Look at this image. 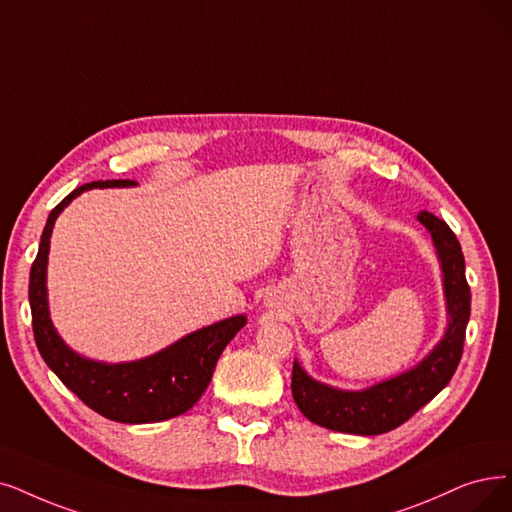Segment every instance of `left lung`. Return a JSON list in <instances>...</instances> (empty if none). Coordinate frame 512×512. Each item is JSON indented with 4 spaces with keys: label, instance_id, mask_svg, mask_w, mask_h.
<instances>
[{
    "label": "left lung",
    "instance_id": "1",
    "mask_svg": "<svg viewBox=\"0 0 512 512\" xmlns=\"http://www.w3.org/2000/svg\"><path fill=\"white\" fill-rule=\"evenodd\" d=\"M418 218L431 231L441 260L449 313L447 334L414 370L361 393H344L315 382L294 361V401L306 418L323 428L351 435H382L393 431L447 386L462 359L470 317V288L464 275L462 248L454 231L441 218L431 212H422Z\"/></svg>",
    "mask_w": 512,
    "mask_h": 512
}]
</instances>
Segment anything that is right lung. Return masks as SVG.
<instances>
[{
	"label": "right lung",
	"instance_id": "1",
	"mask_svg": "<svg viewBox=\"0 0 512 512\" xmlns=\"http://www.w3.org/2000/svg\"><path fill=\"white\" fill-rule=\"evenodd\" d=\"M132 185H136L134 180L88 182L69 193L50 212L37 256L31 264L29 304L39 355L44 357L60 382L100 416L126 424H147L191 410L208 388L224 346L245 325V317L237 315L203 327L153 357L115 365L79 357L58 338L48 315L46 298V262L54 220L79 193Z\"/></svg>",
	"mask_w": 512,
	"mask_h": 512
}]
</instances>
